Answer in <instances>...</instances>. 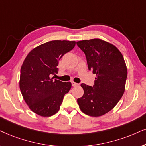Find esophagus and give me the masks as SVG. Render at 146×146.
<instances>
[{
  "label": "esophagus",
  "mask_w": 146,
  "mask_h": 146,
  "mask_svg": "<svg viewBox=\"0 0 146 146\" xmlns=\"http://www.w3.org/2000/svg\"><path fill=\"white\" fill-rule=\"evenodd\" d=\"M71 84H72V86H73V87L78 86H79V84H77V83H75V82H71Z\"/></svg>",
  "instance_id": "esophagus-1"
}]
</instances>
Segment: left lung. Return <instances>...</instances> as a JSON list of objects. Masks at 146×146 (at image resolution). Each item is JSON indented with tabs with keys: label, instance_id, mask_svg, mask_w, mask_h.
<instances>
[{
	"label": "left lung",
	"instance_id": "8db88e82",
	"mask_svg": "<svg viewBox=\"0 0 146 146\" xmlns=\"http://www.w3.org/2000/svg\"><path fill=\"white\" fill-rule=\"evenodd\" d=\"M77 44L86 54L88 69L96 75L93 87L81 84L84 93L77 103L84 114L100 117L110 111L124 94L126 63L119 50L104 40L94 38Z\"/></svg>",
	"mask_w": 146,
	"mask_h": 146
}]
</instances>
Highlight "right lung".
I'll list each match as a JSON object with an SVG mask.
<instances>
[{"label": "right lung", "mask_w": 146, "mask_h": 146, "mask_svg": "<svg viewBox=\"0 0 146 146\" xmlns=\"http://www.w3.org/2000/svg\"><path fill=\"white\" fill-rule=\"evenodd\" d=\"M75 46V41L53 40L32 50L22 64L19 88L29 109L48 117L60 110L64 96L71 88V82L54 79L58 60Z\"/></svg>", "instance_id": "add662e5"}]
</instances>
